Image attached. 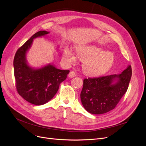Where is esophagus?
<instances>
[{"instance_id": "1", "label": "esophagus", "mask_w": 146, "mask_h": 146, "mask_svg": "<svg viewBox=\"0 0 146 146\" xmlns=\"http://www.w3.org/2000/svg\"><path fill=\"white\" fill-rule=\"evenodd\" d=\"M76 76V73H75L74 72H73V71L70 72V73H69V74H68V77H69V78H74Z\"/></svg>"}]
</instances>
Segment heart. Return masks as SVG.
Instances as JSON below:
<instances>
[{"mask_svg":"<svg viewBox=\"0 0 146 146\" xmlns=\"http://www.w3.org/2000/svg\"><path fill=\"white\" fill-rule=\"evenodd\" d=\"M76 51L79 57L84 61L83 69L88 74L98 75L104 73L113 63L114 56L112 52H106L96 46H80ZM63 58L67 64L74 63L76 60L74 54L67 48L63 51Z\"/></svg>","mask_w":146,"mask_h":146,"instance_id":"obj_1","label":"heart"}]
</instances>
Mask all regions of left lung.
<instances>
[{
	"mask_svg": "<svg viewBox=\"0 0 146 146\" xmlns=\"http://www.w3.org/2000/svg\"><path fill=\"white\" fill-rule=\"evenodd\" d=\"M131 75V66H128L119 74L84 79L80 94L84 108L92 114H102L114 109L127 92Z\"/></svg>",
	"mask_w": 146,
	"mask_h": 146,
	"instance_id": "left-lung-1",
	"label": "left lung"
}]
</instances>
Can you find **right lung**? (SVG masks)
Wrapping results in <instances>:
<instances>
[{
	"instance_id": "obj_1",
	"label": "right lung",
	"mask_w": 146,
	"mask_h": 146,
	"mask_svg": "<svg viewBox=\"0 0 146 146\" xmlns=\"http://www.w3.org/2000/svg\"><path fill=\"white\" fill-rule=\"evenodd\" d=\"M48 34L49 32L40 31L34 34L17 50L13 60L18 93L25 100L35 105H42L50 101L70 72L69 70H60L51 64L39 68H34L28 64L27 52L34 39Z\"/></svg>"
}]
</instances>
